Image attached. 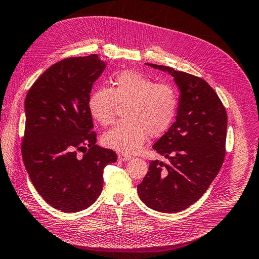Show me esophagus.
<instances>
[{"mask_svg":"<svg viewBox=\"0 0 259 259\" xmlns=\"http://www.w3.org/2000/svg\"><path fill=\"white\" fill-rule=\"evenodd\" d=\"M117 158H119L120 161H128L132 159V156L126 154V153H119V155H117Z\"/></svg>","mask_w":259,"mask_h":259,"instance_id":"1","label":"esophagus"}]
</instances>
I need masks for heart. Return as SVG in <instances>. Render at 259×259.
<instances>
[{"mask_svg":"<svg viewBox=\"0 0 259 259\" xmlns=\"http://www.w3.org/2000/svg\"><path fill=\"white\" fill-rule=\"evenodd\" d=\"M117 104L125 105L126 120L117 123L103 137L104 144L117 151L132 153L144 146L149 136L163 135L174 122L178 110V95L173 86L155 83L134 70L117 73L112 89L100 88L89 100L93 119L109 125L114 121Z\"/></svg>","mask_w":259,"mask_h":259,"instance_id":"1","label":"heart"}]
</instances>
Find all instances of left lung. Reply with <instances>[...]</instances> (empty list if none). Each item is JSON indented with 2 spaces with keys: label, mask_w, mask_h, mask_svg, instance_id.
<instances>
[{
  "label": "left lung",
  "mask_w": 259,
  "mask_h": 259,
  "mask_svg": "<svg viewBox=\"0 0 259 259\" xmlns=\"http://www.w3.org/2000/svg\"><path fill=\"white\" fill-rule=\"evenodd\" d=\"M148 65L174 76L180 98L176 122L153 145L168 163L151 161L137 191L148 207L177 213L204 194L223 165L227 112L205 80L170 67Z\"/></svg>",
  "instance_id": "left-lung-1"
}]
</instances>
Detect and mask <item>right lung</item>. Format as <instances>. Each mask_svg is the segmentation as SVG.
Instances as JSON below:
<instances>
[{
	"instance_id": "right-lung-1",
	"label": "right lung",
	"mask_w": 259,
	"mask_h": 259,
	"mask_svg": "<svg viewBox=\"0 0 259 259\" xmlns=\"http://www.w3.org/2000/svg\"><path fill=\"white\" fill-rule=\"evenodd\" d=\"M105 67L97 55L62 59L37 77L26 96L23 163L38 194L66 213L96 201L105 166L116 161L113 150L96 145L89 109L92 86Z\"/></svg>"
}]
</instances>
